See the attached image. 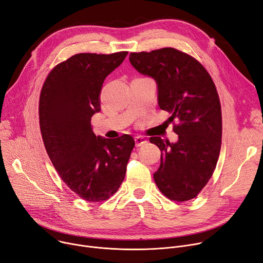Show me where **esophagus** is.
<instances>
[{
  "instance_id": "1",
  "label": "esophagus",
  "mask_w": 263,
  "mask_h": 263,
  "mask_svg": "<svg viewBox=\"0 0 263 263\" xmlns=\"http://www.w3.org/2000/svg\"><path fill=\"white\" fill-rule=\"evenodd\" d=\"M135 145L137 146V147H139V146H142V145H144V144H146L147 143V139L144 137V136H135Z\"/></svg>"
}]
</instances>
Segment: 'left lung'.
<instances>
[{"mask_svg":"<svg viewBox=\"0 0 263 263\" xmlns=\"http://www.w3.org/2000/svg\"><path fill=\"white\" fill-rule=\"evenodd\" d=\"M130 63L157 86V103L179 124L178 142L159 136L150 143L160 148L161 165L155 184L170 200L194 199L213 176L221 149L222 115L215 83L204 66L176 48L131 52Z\"/></svg>","mask_w":263,"mask_h":263,"instance_id":"1","label":"left lung"}]
</instances>
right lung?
Masks as SVG:
<instances>
[{"mask_svg": "<svg viewBox=\"0 0 263 263\" xmlns=\"http://www.w3.org/2000/svg\"><path fill=\"white\" fill-rule=\"evenodd\" d=\"M128 51L77 54L47 76L39 102L40 129L49 159L62 181L81 199L100 202L118 190L134 148L132 136H96L91 118L100 112L106 77Z\"/></svg>", "mask_w": 263, "mask_h": 263, "instance_id": "1", "label": "right lung"}]
</instances>
